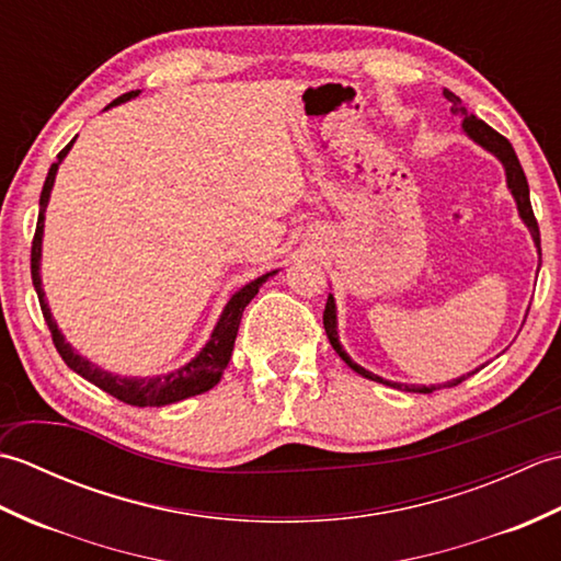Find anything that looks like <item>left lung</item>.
<instances>
[{"label":"left lung","instance_id":"left-lung-1","mask_svg":"<svg viewBox=\"0 0 561 561\" xmlns=\"http://www.w3.org/2000/svg\"><path fill=\"white\" fill-rule=\"evenodd\" d=\"M444 96L450 101V105H453V113L456 115H460V125H462V133L468 135L474 145H480L482 149H486L490 153H494V157L504 163V171H506V185H508V190H511V195H514V199H516V207H518V214H520V219H523V224L528 226V231H530V236H533V243H535V248H538V253H540V229H538V219H535V214H533V207H530V190H528V181H526V173H523V169H520V161H518V157H516V151H514V147H511V141L506 139V137H502L496 133V129H492L490 125H486L484 121H480L478 115H472V113H468L465 111V105L460 103V99L456 96V93L453 91H448V89H444ZM323 325H325V332H328V340H330V344H332V350H335L337 354H340V359L347 364L352 371H356L359 376H364V378H368V380H376V383H383V386H390V388H398V390H408V392H434L436 388H440V386H408V383H392V380H386V378H380V376H376V374H371V371H366L364 366H359L356 362H352V356L342 350V344H340V337H337V308H335V299H332V294L328 296V304H325V313H323ZM474 371H470L468 376H472ZM468 376H460V378H453V380H448V383H444V386H458V383H462L465 378Z\"/></svg>","mask_w":561,"mask_h":561}]
</instances>
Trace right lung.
I'll return each mask as SVG.
<instances>
[{
  "instance_id": "add662e5",
  "label": "right lung",
  "mask_w": 561,
  "mask_h": 561,
  "mask_svg": "<svg viewBox=\"0 0 561 561\" xmlns=\"http://www.w3.org/2000/svg\"><path fill=\"white\" fill-rule=\"evenodd\" d=\"M139 96V91H129L123 93L121 99H115L111 105H121L129 99ZM108 105V108H111ZM71 145H75V139L69 141V145L57 153V161L50 165V171H47L45 178V185H43V193H41V211H38V226H35V236H33V245H31V277H33V287L35 294H38V301H41V311L47 328H50V335L55 347L62 356L65 364L71 368V371H77L81 378H87L89 383L99 386L101 390L108 392V396L117 398L125 404H135V408H163V404H171V402H181L185 398H193L199 396V392H207L209 388H214L221 380L224 368L229 366L231 359V352H233V342L238 335V325H241V316L245 311V306L255 299L257 289L265 284L272 274H277L279 270H272L267 274H262V277L248 282L243 289H238L229 304L224 306V311L219 316V323L214 325L211 330V337L209 342L202 347V352L195 356L193 362H187L185 366L175 368L171 374H161V376H147V378H139V376H117L111 371H103L101 366L91 364L87 356H81L75 352V347L65 340L62 332H59L55 318L50 313V306L45 301V291H43V279H41V253H43V221H45V209H47V202H50V193H53V185H55V175L59 163L69 153Z\"/></svg>"
}]
</instances>
